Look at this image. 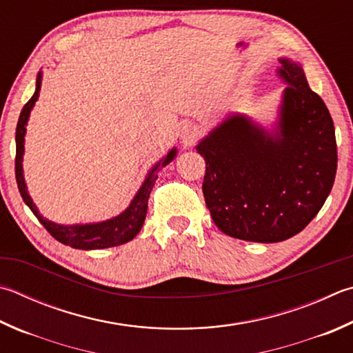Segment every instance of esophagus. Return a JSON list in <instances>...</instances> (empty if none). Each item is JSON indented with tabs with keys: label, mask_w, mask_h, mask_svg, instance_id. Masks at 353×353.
<instances>
[{
	"label": "esophagus",
	"mask_w": 353,
	"mask_h": 353,
	"mask_svg": "<svg viewBox=\"0 0 353 353\" xmlns=\"http://www.w3.org/2000/svg\"><path fill=\"white\" fill-rule=\"evenodd\" d=\"M197 136V130L193 125H185L183 130H182V140L185 143H193L194 139Z\"/></svg>",
	"instance_id": "1"
}]
</instances>
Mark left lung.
<instances>
[{
    "label": "left lung",
    "mask_w": 353,
    "mask_h": 353,
    "mask_svg": "<svg viewBox=\"0 0 353 353\" xmlns=\"http://www.w3.org/2000/svg\"><path fill=\"white\" fill-rule=\"evenodd\" d=\"M281 65L288 86L274 136L233 115L197 145L205 159V203L216 227L236 239L270 243L303 232L335 182L336 139L327 106L301 66Z\"/></svg>",
    "instance_id": "left-lung-1"
}]
</instances>
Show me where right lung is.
<instances>
[{"mask_svg":"<svg viewBox=\"0 0 353 353\" xmlns=\"http://www.w3.org/2000/svg\"><path fill=\"white\" fill-rule=\"evenodd\" d=\"M40 88H41V74H38L37 89L34 95H32V99L23 106L20 119H18L17 134H15V142H17L15 177H17L18 190H20V194L23 197L24 203L28 205L32 213L35 214L37 219L41 222V225L48 230V233L52 236V238L72 248L99 250V248L121 245V243L134 239L145 222L146 210H148L150 193L152 190V185H154L157 179V174H154V171L159 168V166H165L166 163L171 162L176 156V150H171L168 152V156L151 170L148 177H146V181L142 185V188L139 190L136 197L132 199L130 207H128L120 216L114 217V219L100 222V223H89V225H70V227L59 225V223H54L48 219H44V217L38 213L37 207L34 205V202H32L30 196L28 194V190H26V183L23 177V165H21L23 151H24L26 123H28L30 110L34 108L35 101L38 99V94H40Z\"/></svg>","mask_w":353,"mask_h":353,"instance_id":"add662e5","label":"right lung"}]
</instances>
